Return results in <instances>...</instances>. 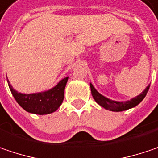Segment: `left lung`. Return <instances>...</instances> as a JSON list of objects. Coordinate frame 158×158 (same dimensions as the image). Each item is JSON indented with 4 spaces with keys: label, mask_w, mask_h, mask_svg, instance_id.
<instances>
[{
    "label": "left lung",
    "mask_w": 158,
    "mask_h": 158,
    "mask_svg": "<svg viewBox=\"0 0 158 158\" xmlns=\"http://www.w3.org/2000/svg\"><path fill=\"white\" fill-rule=\"evenodd\" d=\"M90 86H91L92 97L99 106L104 107L106 110H110V111H114V112H121V111L130 109V108H132V107L139 105L146 97L147 92L149 89L150 84H148L145 88V90L141 93H139V95L131 99L130 100H124V101H116V100L108 99L105 96H103L102 94H100L99 91L94 88V86L91 83H90Z\"/></svg>",
    "instance_id": "left-lung-1"
}]
</instances>
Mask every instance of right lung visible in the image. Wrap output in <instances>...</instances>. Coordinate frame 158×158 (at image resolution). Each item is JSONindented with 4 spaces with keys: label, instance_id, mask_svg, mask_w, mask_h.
Instances as JSON below:
<instances>
[{
    "label": "right lung",
    "instance_id": "right-lung-1",
    "mask_svg": "<svg viewBox=\"0 0 158 158\" xmlns=\"http://www.w3.org/2000/svg\"><path fill=\"white\" fill-rule=\"evenodd\" d=\"M68 76L61 79L52 89L35 93H21L13 89L8 77L7 82L13 97L22 108L29 113L47 114L55 112L63 102Z\"/></svg>",
    "mask_w": 158,
    "mask_h": 158
}]
</instances>
